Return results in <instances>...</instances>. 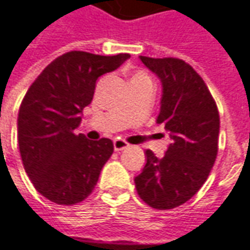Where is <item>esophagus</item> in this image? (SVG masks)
<instances>
[{
	"label": "esophagus",
	"mask_w": 250,
	"mask_h": 250,
	"mask_svg": "<svg viewBox=\"0 0 250 250\" xmlns=\"http://www.w3.org/2000/svg\"><path fill=\"white\" fill-rule=\"evenodd\" d=\"M126 147H129V144H126L125 141H122V139H115L114 141V149H115V152L124 150Z\"/></svg>",
	"instance_id": "obj_1"
}]
</instances>
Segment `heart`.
<instances>
[{"mask_svg":"<svg viewBox=\"0 0 250 250\" xmlns=\"http://www.w3.org/2000/svg\"><path fill=\"white\" fill-rule=\"evenodd\" d=\"M141 80H150V79H149V76H147L145 71H142V70H138V71H135V73L132 74L131 83L141 82Z\"/></svg>","mask_w":250,"mask_h":250,"instance_id":"obj_1","label":"heart"}]
</instances>
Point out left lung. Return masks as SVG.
Segmentation results:
<instances>
[{
	"label": "left lung",
	"instance_id": "1",
	"mask_svg": "<svg viewBox=\"0 0 250 250\" xmlns=\"http://www.w3.org/2000/svg\"><path fill=\"white\" fill-rule=\"evenodd\" d=\"M162 82L157 124H165L171 144L163 157L146 150V165L135 177L145 203L171 209L188 201L206 183L218 153L219 114L204 80L184 60L141 56Z\"/></svg>",
	"mask_w": 250,
	"mask_h": 250
}]
</instances>
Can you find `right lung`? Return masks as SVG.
Segmentation results:
<instances>
[{
    "label": "right lung",
    "mask_w": 250,
    "mask_h": 250,
    "mask_svg": "<svg viewBox=\"0 0 250 250\" xmlns=\"http://www.w3.org/2000/svg\"><path fill=\"white\" fill-rule=\"evenodd\" d=\"M82 50L55 59L32 83L18 114L22 163L35 188L60 206L82 203L114 152L111 139L90 141L76 133L83 109L93 101L95 83L129 59Z\"/></svg>",
    "instance_id": "1"
}]
</instances>
